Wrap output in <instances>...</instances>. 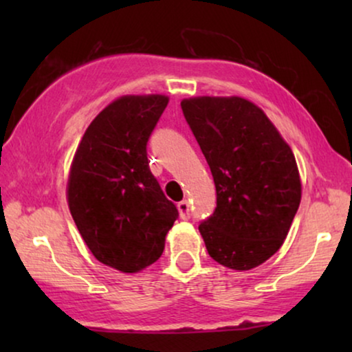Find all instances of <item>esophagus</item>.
<instances>
[{"label":"esophagus","instance_id":"1","mask_svg":"<svg viewBox=\"0 0 352 352\" xmlns=\"http://www.w3.org/2000/svg\"><path fill=\"white\" fill-rule=\"evenodd\" d=\"M177 210H179L181 219H189L190 218V205L187 200H182L177 204Z\"/></svg>","mask_w":352,"mask_h":352}]
</instances>
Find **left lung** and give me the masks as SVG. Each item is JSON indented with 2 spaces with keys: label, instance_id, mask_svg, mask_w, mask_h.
<instances>
[{
  "label": "left lung",
  "instance_id": "left-lung-1",
  "mask_svg": "<svg viewBox=\"0 0 352 352\" xmlns=\"http://www.w3.org/2000/svg\"><path fill=\"white\" fill-rule=\"evenodd\" d=\"M181 109L216 186V208L199 226L208 254L235 271L256 267L282 247L300 206L295 155L247 99L192 98Z\"/></svg>",
  "mask_w": 352,
  "mask_h": 352
}]
</instances>
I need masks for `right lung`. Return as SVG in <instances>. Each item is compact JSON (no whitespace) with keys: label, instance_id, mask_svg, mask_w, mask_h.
<instances>
[{"label":"right lung","instance_id":"1","mask_svg":"<svg viewBox=\"0 0 352 352\" xmlns=\"http://www.w3.org/2000/svg\"><path fill=\"white\" fill-rule=\"evenodd\" d=\"M166 96H124L93 120L69 176V208L96 259L138 272L162 256L179 216L148 168L147 142Z\"/></svg>","mask_w":352,"mask_h":352}]
</instances>
